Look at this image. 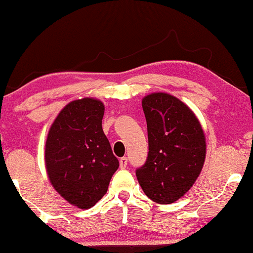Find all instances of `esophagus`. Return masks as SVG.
I'll list each match as a JSON object with an SVG mask.
<instances>
[{"label": "esophagus", "mask_w": 253, "mask_h": 253, "mask_svg": "<svg viewBox=\"0 0 253 253\" xmlns=\"http://www.w3.org/2000/svg\"><path fill=\"white\" fill-rule=\"evenodd\" d=\"M126 166H127V159L126 157H122V159L120 160V167L126 168Z\"/></svg>", "instance_id": "1"}]
</instances>
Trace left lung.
Wrapping results in <instances>:
<instances>
[{"instance_id":"1","label":"left lung","mask_w":253,"mask_h":253,"mask_svg":"<svg viewBox=\"0 0 253 253\" xmlns=\"http://www.w3.org/2000/svg\"><path fill=\"white\" fill-rule=\"evenodd\" d=\"M149 153L136 176L148 198L173 204L194 185L206 157V137L194 112L179 98L155 92L142 99Z\"/></svg>"}]
</instances>
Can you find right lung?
Returning a JSON list of instances; mask_svg holds the SVG:
<instances>
[{"label":"right lung","mask_w":253,"mask_h":253,"mask_svg":"<svg viewBox=\"0 0 253 253\" xmlns=\"http://www.w3.org/2000/svg\"><path fill=\"white\" fill-rule=\"evenodd\" d=\"M104 104L96 98L70 102L49 127L44 165L54 189L80 210L94 206L108 192L117 157L102 127Z\"/></svg>","instance_id":"obj_1"}]
</instances>
